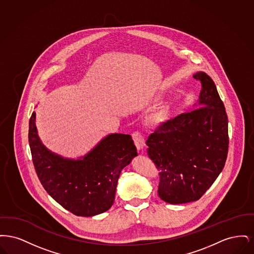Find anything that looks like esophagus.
Returning <instances> with one entry per match:
<instances>
[{"label":"esophagus","mask_w":254,"mask_h":254,"mask_svg":"<svg viewBox=\"0 0 254 254\" xmlns=\"http://www.w3.org/2000/svg\"><path fill=\"white\" fill-rule=\"evenodd\" d=\"M132 139L134 144L138 150H142L145 147V140L144 137L139 131H134L132 133Z\"/></svg>","instance_id":"esophagus-1"}]
</instances>
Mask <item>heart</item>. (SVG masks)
Segmentation results:
<instances>
[{
    "mask_svg": "<svg viewBox=\"0 0 254 254\" xmlns=\"http://www.w3.org/2000/svg\"><path fill=\"white\" fill-rule=\"evenodd\" d=\"M169 114H170V108L169 105L164 104L161 105L160 107H158L153 112H151L149 114V116L147 117V121L152 125H162L164 123L168 121L169 118Z\"/></svg>",
    "mask_w": 254,
    "mask_h": 254,
    "instance_id": "1",
    "label": "heart"
}]
</instances>
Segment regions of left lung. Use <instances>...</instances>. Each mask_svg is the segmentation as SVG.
Masks as SVG:
<instances>
[{
	"mask_svg": "<svg viewBox=\"0 0 254 254\" xmlns=\"http://www.w3.org/2000/svg\"><path fill=\"white\" fill-rule=\"evenodd\" d=\"M201 82L198 107L163 124L146 140L160 175L159 197L169 204L199 200L224 169L229 150L228 116L212 79Z\"/></svg>",
	"mask_w": 254,
	"mask_h": 254,
	"instance_id": "left-lung-1",
	"label": "left lung"
}]
</instances>
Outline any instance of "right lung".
I'll return each mask as SVG.
<instances>
[{
  "instance_id": "add662e5",
  "label": "right lung",
  "mask_w": 254,
  "mask_h": 254,
  "mask_svg": "<svg viewBox=\"0 0 254 254\" xmlns=\"http://www.w3.org/2000/svg\"><path fill=\"white\" fill-rule=\"evenodd\" d=\"M35 120L33 112L28 142L38 178L47 192L77 216H94L109 209L122 169L137 156L131 136L109 134L84 157L66 159L42 144Z\"/></svg>"
}]
</instances>
